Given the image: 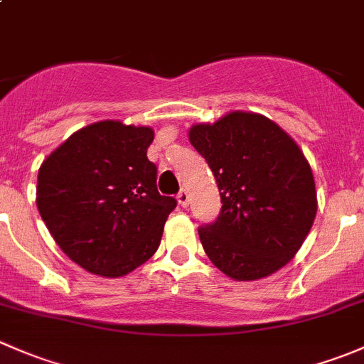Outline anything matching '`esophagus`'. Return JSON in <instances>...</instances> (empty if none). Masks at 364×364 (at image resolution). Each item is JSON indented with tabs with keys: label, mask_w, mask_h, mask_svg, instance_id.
Masks as SVG:
<instances>
[{
	"label": "esophagus",
	"mask_w": 364,
	"mask_h": 364,
	"mask_svg": "<svg viewBox=\"0 0 364 364\" xmlns=\"http://www.w3.org/2000/svg\"><path fill=\"white\" fill-rule=\"evenodd\" d=\"M176 199H178V203H179V205H181V208H186V205L190 204V196H188V192H186L185 188L179 190V193H178V197H176Z\"/></svg>",
	"instance_id": "1"
}]
</instances>
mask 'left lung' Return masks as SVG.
<instances>
[{"mask_svg": "<svg viewBox=\"0 0 364 364\" xmlns=\"http://www.w3.org/2000/svg\"><path fill=\"white\" fill-rule=\"evenodd\" d=\"M190 142L208 161L222 200L215 222L199 227L209 260L240 282L285 266L317 213L314 174L296 142L277 123L252 112L196 124Z\"/></svg>", "mask_w": 364, "mask_h": 364, "instance_id": "obj_1", "label": "left lung"}]
</instances>
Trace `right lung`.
<instances>
[{"instance_id": "add662e5", "label": "right lung", "mask_w": 364, "mask_h": 364, "mask_svg": "<svg viewBox=\"0 0 364 364\" xmlns=\"http://www.w3.org/2000/svg\"><path fill=\"white\" fill-rule=\"evenodd\" d=\"M153 130L100 121L70 135L38 171L36 205L80 267L123 277L159 250L174 197L160 196L148 160Z\"/></svg>"}]
</instances>
